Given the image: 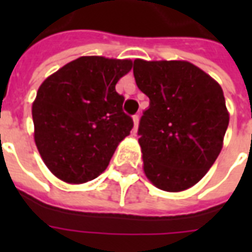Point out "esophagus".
Returning <instances> with one entry per match:
<instances>
[{
    "instance_id": "1",
    "label": "esophagus",
    "mask_w": 252,
    "mask_h": 252,
    "mask_svg": "<svg viewBox=\"0 0 252 252\" xmlns=\"http://www.w3.org/2000/svg\"><path fill=\"white\" fill-rule=\"evenodd\" d=\"M139 119H140V117H139V115L133 116V126H135V131H136L137 126H139Z\"/></svg>"
}]
</instances>
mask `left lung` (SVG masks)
<instances>
[{
  "label": "left lung",
  "mask_w": 252,
  "mask_h": 252,
  "mask_svg": "<svg viewBox=\"0 0 252 252\" xmlns=\"http://www.w3.org/2000/svg\"><path fill=\"white\" fill-rule=\"evenodd\" d=\"M133 75L150 98L137 129L144 173L159 189H189L221 151L229 123L222 89L184 61L136 59Z\"/></svg>",
  "instance_id": "obj_1"
}]
</instances>
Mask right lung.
Returning a JSON list of instances; mask_svg holds the SVG:
<instances>
[{"mask_svg":"<svg viewBox=\"0 0 252 252\" xmlns=\"http://www.w3.org/2000/svg\"><path fill=\"white\" fill-rule=\"evenodd\" d=\"M131 61L81 57L48 77L32 105L35 142L59 180L83 184L97 178L119 143L133 128L116 83Z\"/></svg>","mask_w":252,"mask_h":252,"instance_id":"obj_1","label":"right lung"}]
</instances>
